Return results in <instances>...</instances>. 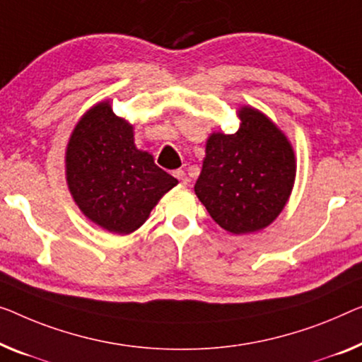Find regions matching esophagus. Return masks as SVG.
Wrapping results in <instances>:
<instances>
[{"label": "esophagus", "instance_id": "obj_1", "mask_svg": "<svg viewBox=\"0 0 362 362\" xmlns=\"http://www.w3.org/2000/svg\"><path fill=\"white\" fill-rule=\"evenodd\" d=\"M174 177H175V179L179 180L180 183H183V185H187V183H188V177H187V174H185V172H183L182 169L174 170Z\"/></svg>", "mask_w": 362, "mask_h": 362}]
</instances>
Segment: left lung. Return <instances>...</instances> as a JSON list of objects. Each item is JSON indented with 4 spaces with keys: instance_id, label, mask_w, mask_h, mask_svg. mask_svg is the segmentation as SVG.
<instances>
[{
    "instance_id": "left-lung-1",
    "label": "left lung",
    "mask_w": 362,
    "mask_h": 362,
    "mask_svg": "<svg viewBox=\"0 0 362 362\" xmlns=\"http://www.w3.org/2000/svg\"><path fill=\"white\" fill-rule=\"evenodd\" d=\"M234 134L213 133L195 193L211 218L233 234L255 233L281 213L296 177L288 139L255 109L239 112Z\"/></svg>"
}]
</instances>
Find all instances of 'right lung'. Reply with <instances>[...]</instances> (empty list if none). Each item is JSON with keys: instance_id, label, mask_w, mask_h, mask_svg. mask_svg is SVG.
Returning a JSON list of instances; mask_svg holds the SVG:
<instances>
[{"instance_id": "1", "label": "right lung", "mask_w": 362, "mask_h": 362, "mask_svg": "<svg viewBox=\"0 0 362 362\" xmlns=\"http://www.w3.org/2000/svg\"><path fill=\"white\" fill-rule=\"evenodd\" d=\"M69 192L90 221L129 234L148 219L160 197L179 180L138 151L133 127L100 102L81 118L66 149Z\"/></svg>"}]
</instances>
